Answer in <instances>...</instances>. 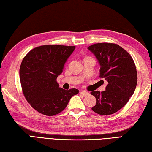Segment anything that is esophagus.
Returning <instances> with one entry per match:
<instances>
[{
	"instance_id": "obj_1",
	"label": "esophagus",
	"mask_w": 152,
	"mask_h": 152,
	"mask_svg": "<svg viewBox=\"0 0 152 152\" xmlns=\"http://www.w3.org/2000/svg\"><path fill=\"white\" fill-rule=\"evenodd\" d=\"M88 94L89 93L88 92V91H86L85 90H82L80 91V94H81V95H83V96H87Z\"/></svg>"
}]
</instances>
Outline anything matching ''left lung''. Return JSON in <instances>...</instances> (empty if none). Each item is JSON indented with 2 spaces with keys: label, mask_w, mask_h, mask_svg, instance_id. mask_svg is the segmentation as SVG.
I'll use <instances>...</instances> for the list:
<instances>
[{
  "label": "left lung",
  "mask_w": 152,
  "mask_h": 152,
  "mask_svg": "<svg viewBox=\"0 0 152 152\" xmlns=\"http://www.w3.org/2000/svg\"><path fill=\"white\" fill-rule=\"evenodd\" d=\"M88 48L98 60L99 77L108 82L105 91L91 92L96 99L91 109L100 115H110L123 108L135 91L137 83L135 64L130 54L118 44L98 43Z\"/></svg>",
  "instance_id": "1"
}]
</instances>
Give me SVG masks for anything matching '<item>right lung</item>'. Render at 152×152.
<instances>
[{
	"label": "right lung",
	"instance_id": "add662e5",
	"mask_svg": "<svg viewBox=\"0 0 152 152\" xmlns=\"http://www.w3.org/2000/svg\"><path fill=\"white\" fill-rule=\"evenodd\" d=\"M75 49V46H41L29 51L22 61L19 76L23 95L39 113L54 116L61 113L79 93L75 88H61L56 82Z\"/></svg>",
	"mask_w": 152,
	"mask_h": 152
}]
</instances>
